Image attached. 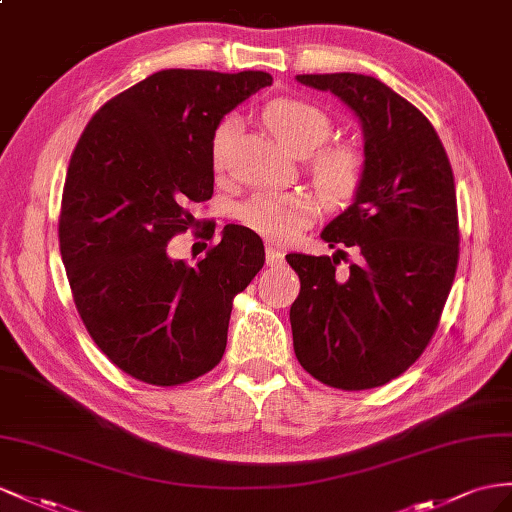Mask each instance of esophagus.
<instances>
[{
  "label": "esophagus",
  "mask_w": 512,
  "mask_h": 512,
  "mask_svg": "<svg viewBox=\"0 0 512 512\" xmlns=\"http://www.w3.org/2000/svg\"><path fill=\"white\" fill-rule=\"evenodd\" d=\"M283 259H285V253L279 251V248H274V246L266 248V264L268 266H279V264H283Z\"/></svg>",
  "instance_id": "obj_1"
}]
</instances>
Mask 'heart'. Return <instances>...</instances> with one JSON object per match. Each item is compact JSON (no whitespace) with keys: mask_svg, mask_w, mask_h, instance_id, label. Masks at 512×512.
Masks as SVG:
<instances>
[{"mask_svg":"<svg viewBox=\"0 0 512 512\" xmlns=\"http://www.w3.org/2000/svg\"><path fill=\"white\" fill-rule=\"evenodd\" d=\"M266 127L287 151L305 155L331 136L329 114L303 99H274L261 112ZM235 123L222 121L212 134L209 155L212 166L222 170L229 160ZM313 186L329 205H346L361 188L363 155L352 144H329L309 157ZM320 214V205L309 192H259L240 207V218L248 229L272 242L294 240Z\"/></svg>","mask_w":512,"mask_h":512,"instance_id":"1","label":"heart"}]
</instances>
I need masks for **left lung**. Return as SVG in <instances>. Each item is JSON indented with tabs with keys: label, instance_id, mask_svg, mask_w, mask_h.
<instances>
[{
	"label": "left lung",
	"instance_id": "8db88e82",
	"mask_svg": "<svg viewBox=\"0 0 512 512\" xmlns=\"http://www.w3.org/2000/svg\"><path fill=\"white\" fill-rule=\"evenodd\" d=\"M296 82L335 95L357 116L363 181L320 233L331 248L361 251L348 277H335V255L285 257L300 277L290 309L294 352L324 385L381 387L422 355L450 294L458 264L452 166L426 116L376 77Z\"/></svg>",
	"mask_w": 512,
	"mask_h": 512
}]
</instances>
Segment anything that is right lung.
Returning <instances> with one entry per match:
<instances>
[{
  "instance_id": "right-lung-1",
  "label": "right lung",
  "mask_w": 512,
  "mask_h": 512,
  "mask_svg": "<svg viewBox=\"0 0 512 512\" xmlns=\"http://www.w3.org/2000/svg\"><path fill=\"white\" fill-rule=\"evenodd\" d=\"M270 84L264 71H157L110 99L71 155L62 264L90 337L138 381L181 385L218 365L233 296L264 268V242L242 225L196 266L168 240L192 225L186 203L212 199L216 127Z\"/></svg>"
}]
</instances>
